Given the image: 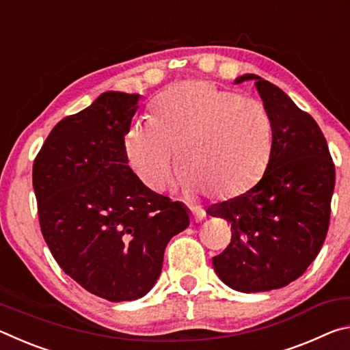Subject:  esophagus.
<instances>
[{
  "label": "esophagus",
  "instance_id": "esophagus-1",
  "mask_svg": "<svg viewBox=\"0 0 350 350\" xmlns=\"http://www.w3.org/2000/svg\"><path fill=\"white\" fill-rule=\"evenodd\" d=\"M204 217H205L204 211H191V222H193V224L200 222Z\"/></svg>",
  "mask_w": 350,
  "mask_h": 350
}]
</instances>
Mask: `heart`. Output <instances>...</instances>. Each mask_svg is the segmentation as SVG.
<instances>
[{"instance_id":"heart-1","label":"heart","mask_w":350,"mask_h":350,"mask_svg":"<svg viewBox=\"0 0 350 350\" xmlns=\"http://www.w3.org/2000/svg\"><path fill=\"white\" fill-rule=\"evenodd\" d=\"M273 146L265 106L205 80L165 91L152 118L135 120L125 135L129 165L140 182L162 191L179 148L177 182L188 194L202 187L219 198L241 196L262 179Z\"/></svg>"}]
</instances>
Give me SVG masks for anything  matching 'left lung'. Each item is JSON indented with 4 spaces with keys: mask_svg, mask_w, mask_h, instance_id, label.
<instances>
[{
    "mask_svg": "<svg viewBox=\"0 0 350 350\" xmlns=\"http://www.w3.org/2000/svg\"><path fill=\"white\" fill-rule=\"evenodd\" d=\"M256 80L273 126L267 170L238 198L213 204L206 215L232 225V241L213 258L217 276L238 292H267L304 273L321 250L330 221L335 165L327 142L310 114L280 88Z\"/></svg>",
    "mask_w": 350,
    "mask_h": 350,
    "instance_id": "1",
    "label": "left lung"
}]
</instances>
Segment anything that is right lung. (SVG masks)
<instances>
[{
	"label": "right lung",
	"mask_w": 350,
	"mask_h": 350,
	"mask_svg": "<svg viewBox=\"0 0 350 350\" xmlns=\"http://www.w3.org/2000/svg\"><path fill=\"white\" fill-rule=\"evenodd\" d=\"M137 94L105 92L64 117L33 161L41 233L58 265L112 303L150 292L165 247L189 225L180 202L151 191L129 168L125 135Z\"/></svg>",
	"instance_id": "obj_1"
}]
</instances>
